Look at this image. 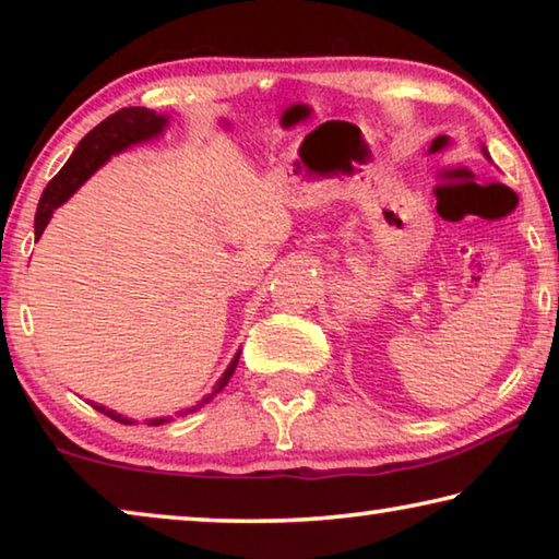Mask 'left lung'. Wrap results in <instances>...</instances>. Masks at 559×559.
<instances>
[{"instance_id":"obj_1","label":"left lung","mask_w":559,"mask_h":559,"mask_svg":"<svg viewBox=\"0 0 559 559\" xmlns=\"http://www.w3.org/2000/svg\"><path fill=\"white\" fill-rule=\"evenodd\" d=\"M484 153H486V147H484ZM486 157H488V153H486Z\"/></svg>"}]
</instances>
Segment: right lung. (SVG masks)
Returning a JSON list of instances; mask_svg holds the SVG:
<instances>
[{
  "instance_id": "1",
  "label": "right lung",
  "mask_w": 559,
  "mask_h": 559,
  "mask_svg": "<svg viewBox=\"0 0 559 559\" xmlns=\"http://www.w3.org/2000/svg\"><path fill=\"white\" fill-rule=\"evenodd\" d=\"M167 116H159V112L155 110H147V108H122L118 112H112L110 118H106L100 122V126L93 128L86 138L81 140L79 147L73 150V155L69 163H66L61 167V173L56 175L49 185H46L41 200H39V206H36V219H34V229H36V239L44 234L46 224H49L53 210H59V206L69 200V197L79 189L86 179L96 173V169L108 163L110 155H118L122 153V150H128L130 145H138V143H145V140H153L157 135H163V130L167 128ZM239 353L234 355V359L229 362V367H226L224 374L219 377V382L214 384L212 394H206L204 400L200 402L206 404L212 400L214 394H219L226 382L231 380V374L236 370V365H239ZM93 409H98L100 414L110 416V419L116 421H122V424H135L132 419H126L122 414H116L112 409H106V406L100 404H93ZM197 406H192V409L187 412H179V414H189L194 412ZM169 421L167 416H163V419H147L150 427H159V424Z\"/></svg>"
}]
</instances>
